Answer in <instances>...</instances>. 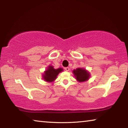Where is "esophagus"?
<instances>
[{
  "label": "esophagus",
  "instance_id": "34e87169",
  "mask_svg": "<svg viewBox=\"0 0 128 128\" xmlns=\"http://www.w3.org/2000/svg\"><path fill=\"white\" fill-rule=\"evenodd\" d=\"M65 70L66 71H69V67H66V68H65Z\"/></svg>",
  "mask_w": 128,
  "mask_h": 128
}]
</instances>
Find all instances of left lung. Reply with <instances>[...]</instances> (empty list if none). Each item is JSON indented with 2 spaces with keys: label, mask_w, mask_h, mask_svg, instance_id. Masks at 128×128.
I'll list each match as a JSON object with an SVG mask.
<instances>
[{
  "label": "left lung",
  "mask_w": 128,
  "mask_h": 128,
  "mask_svg": "<svg viewBox=\"0 0 128 128\" xmlns=\"http://www.w3.org/2000/svg\"><path fill=\"white\" fill-rule=\"evenodd\" d=\"M73 73L76 79L80 82L88 81L90 77V73L84 68H78L76 69H74Z\"/></svg>",
  "instance_id": "1"
}]
</instances>
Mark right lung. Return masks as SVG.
Listing matches in <instances>:
<instances>
[{
	"instance_id": "right-lung-1",
	"label": "right lung",
	"mask_w": 128,
	"mask_h": 128,
	"mask_svg": "<svg viewBox=\"0 0 128 128\" xmlns=\"http://www.w3.org/2000/svg\"><path fill=\"white\" fill-rule=\"evenodd\" d=\"M63 70V69L59 68L58 69H54V66H49L47 70L44 71L43 75V78L45 81L48 82H52L54 81L57 78L59 73Z\"/></svg>"
}]
</instances>
